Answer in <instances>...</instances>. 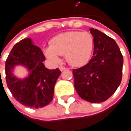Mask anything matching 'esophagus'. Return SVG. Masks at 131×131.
Returning <instances> with one entry per match:
<instances>
[{
    "mask_svg": "<svg viewBox=\"0 0 131 131\" xmlns=\"http://www.w3.org/2000/svg\"><path fill=\"white\" fill-rule=\"evenodd\" d=\"M59 69H60V71H64V70H65L67 68H66V67H59Z\"/></svg>",
    "mask_w": 131,
    "mask_h": 131,
    "instance_id": "34e87169",
    "label": "esophagus"
}]
</instances>
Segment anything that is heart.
<instances>
[{
  "instance_id": "obj_1",
  "label": "heart",
  "mask_w": 131,
  "mask_h": 131,
  "mask_svg": "<svg viewBox=\"0 0 131 131\" xmlns=\"http://www.w3.org/2000/svg\"><path fill=\"white\" fill-rule=\"evenodd\" d=\"M93 48L94 38L91 33L73 31L54 36L50 46L44 49V53L54 63L60 62V55H64L70 65L81 67L89 61Z\"/></svg>"
}]
</instances>
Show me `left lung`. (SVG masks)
<instances>
[{"label": "left lung", "mask_w": 131, "mask_h": 131, "mask_svg": "<svg viewBox=\"0 0 131 131\" xmlns=\"http://www.w3.org/2000/svg\"><path fill=\"white\" fill-rule=\"evenodd\" d=\"M94 38L93 57L82 67L73 69L74 87L83 100L99 103L114 93L122 79L124 59L115 40L91 29Z\"/></svg>", "instance_id": "8db88e82"}]
</instances>
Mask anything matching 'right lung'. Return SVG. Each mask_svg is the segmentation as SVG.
I'll return each instance as SVG.
<instances>
[{
	"mask_svg": "<svg viewBox=\"0 0 131 131\" xmlns=\"http://www.w3.org/2000/svg\"><path fill=\"white\" fill-rule=\"evenodd\" d=\"M46 60L40 48L31 38L16 43L5 62L7 85L17 101L24 106L41 108L52 101L56 81L61 74L58 68L48 69L43 64ZM24 66L29 76L24 80L16 78L12 70L16 65Z\"/></svg>",
	"mask_w": 131,
	"mask_h": 131,
	"instance_id": "add662e5",
	"label": "right lung"
}]
</instances>
